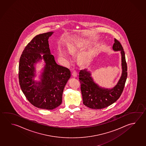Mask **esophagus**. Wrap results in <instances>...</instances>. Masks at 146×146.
<instances>
[{
    "label": "esophagus",
    "instance_id": "34e87169",
    "mask_svg": "<svg viewBox=\"0 0 146 146\" xmlns=\"http://www.w3.org/2000/svg\"><path fill=\"white\" fill-rule=\"evenodd\" d=\"M72 76L74 77H76L77 76V72L76 71H73V72H72Z\"/></svg>",
    "mask_w": 146,
    "mask_h": 146
}]
</instances>
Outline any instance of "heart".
Segmentation results:
<instances>
[{
    "label": "heart",
    "mask_w": 146,
    "mask_h": 146,
    "mask_svg": "<svg viewBox=\"0 0 146 146\" xmlns=\"http://www.w3.org/2000/svg\"><path fill=\"white\" fill-rule=\"evenodd\" d=\"M72 48H73V46H70V49H72ZM59 53L60 56H61L62 57H67L68 56V54H67L66 51L62 49L60 50Z\"/></svg>",
    "instance_id": "obj_1"
}]
</instances>
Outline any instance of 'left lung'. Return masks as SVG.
Wrapping results in <instances>:
<instances>
[{
    "label": "left lung",
    "mask_w": 146,
    "mask_h": 146,
    "mask_svg": "<svg viewBox=\"0 0 146 146\" xmlns=\"http://www.w3.org/2000/svg\"><path fill=\"white\" fill-rule=\"evenodd\" d=\"M114 51H120L123 72L117 84L111 89L102 88L95 83L91 74L87 69L81 70L79 73V80L82 95L83 104L91 109H101L112 105L122 94L127 77V65L123 46L117 39L114 38L113 45Z\"/></svg>",
    "instance_id": "8db88e82"
}]
</instances>
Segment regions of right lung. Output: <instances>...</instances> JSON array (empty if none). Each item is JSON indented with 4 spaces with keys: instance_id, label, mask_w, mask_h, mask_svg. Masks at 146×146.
<instances>
[{
    "instance_id": "obj_1",
    "label": "right lung",
    "mask_w": 146,
    "mask_h": 146,
    "mask_svg": "<svg viewBox=\"0 0 146 146\" xmlns=\"http://www.w3.org/2000/svg\"><path fill=\"white\" fill-rule=\"evenodd\" d=\"M52 32L35 36L29 43L21 55L18 78L21 89L29 102L40 109L53 110L61 105L64 86L71 76L67 68L58 65L50 53L48 39ZM46 62L41 82L35 83L33 65L42 59ZM38 84V85H37Z\"/></svg>"
}]
</instances>
